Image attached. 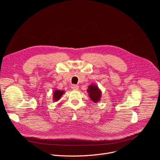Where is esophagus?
I'll return each mask as SVG.
<instances>
[{
    "mask_svg": "<svg viewBox=\"0 0 160 160\" xmlns=\"http://www.w3.org/2000/svg\"><path fill=\"white\" fill-rule=\"evenodd\" d=\"M72 88L73 90H78L79 87H78V85H72Z\"/></svg>",
    "mask_w": 160,
    "mask_h": 160,
    "instance_id": "1",
    "label": "esophagus"
}]
</instances>
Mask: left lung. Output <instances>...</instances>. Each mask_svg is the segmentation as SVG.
Instances as JSON below:
<instances>
[{"mask_svg": "<svg viewBox=\"0 0 160 160\" xmlns=\"http://www.w3.org/2000/svg\"><path fill=\"white\" fill-rule=\"evenodd\" d=\"M87 91L89 98L94 103L100 101L101 98V90L97 85L94 83L90 84L88 86Z\"/></svg>", "mask_w": 160, "mask_h": 160, "instance_id": "1", "label": "left lung"}]
</instances>
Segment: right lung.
Segmentation results:
<instances>
[{"instance_id": "add662e5", "label": "right lung", "mask_w": 160, "mask_h": 160, "mask_svg": "<svg viewBox=\"0 0 160 160\" xmlns=\"http://www.w3.org/2000/svg\"><path fill=\"white\" fill-rule=\"evenodd\" d=\"M64 90L55 89L53 92V96H52L53 101H54V102L58 101L61 99V96L64 94Z\"/></svg>"}]
</instances>
